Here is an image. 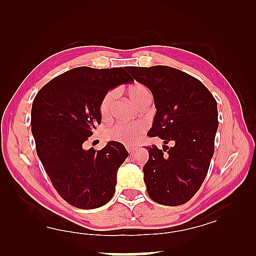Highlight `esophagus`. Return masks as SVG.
Wrapping results in <instances>:
<instances>
[{
    "instance_id": "1",
    "label": "esophagus",
    "mask_w": 256,
    "mask_h": 256,
    "mask_svg": "<svg viewBox=\"0 0 256 256\" xmlns=\"http://www.w3.org/2000/svg\"><path fill=\"white\" fill-rule=\"evenodd\" d=\"M126 150H128V153L130 154H132L133 153V152H134V148H132V146H128V148H126Z\"/></svg>"
}]
</instances>
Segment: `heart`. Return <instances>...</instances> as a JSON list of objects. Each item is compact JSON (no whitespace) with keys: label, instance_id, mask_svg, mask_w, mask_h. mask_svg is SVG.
Returning a JSON list of instances; mask_svg holds the SVG:
<instances>
[{"label":"heart","instance_id":"heart-1","mask_svg":"<svg viewBox=\"0 0 256 256\" xmlns=\"http://www.w3.org/2000/svg\"><path fill=\"white\" fill-rule=\"evenodd\" d=\"M128 96L130 98V100H131L136 106L146 99L152 98L150 91L148 90V86H145L142 84H134L132 86H130L128 89ZM116 96V91H108V94L103 96L100 104V113L103 118L110 116ZM144 132L145 126L142 123H118L106 130V138L108 140H114V142H118L128 146L138 143L140 138L143 136Z\"/></svg>","mask_w":256,"mask_h":256}]
</instances>
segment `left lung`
<instances>
[{"label":"left lung","mask_w":256,"mask_h":256,"mask_svg":"<svg viewBox=\"0 0 256 256\" xmlns=\"http://www.w3.org/2000/svg\"><path fill=\"white\" fill-rule=\"evenodd\" d=\"M148 86L156 114L148 135L164 140L162 150L148 148L144 182L152 200L164 206L188 202L208 174L218 130L216 101L204 84L168 66L128 67ZM172 142V148L166 145Z\"/></svg>","instance_id":"left-lung-1"}]
</instances>
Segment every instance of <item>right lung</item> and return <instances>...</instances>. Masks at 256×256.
I'll return each mask as SVG.
<instances>
[{
    "instance_id": "obj_1",
    "label": "right lung",
    "mask_w": 256,
    "mask_h": 256,
    "mask_svg": "<svg viewBox=\"0 0 256 256\" xmlns=\"http://www.w3.org/2000/svg\"><path fill=\"white\" fill-rule=\"evenodd\" d=\"M132 81L122 67H78L50 80L32 101L30 124L37 155L54 188L76 208H99L116 192L126 148L111 140L100 150H86L84 143L101 123L103 96Z\"/></svg>"
}]
</instances>
